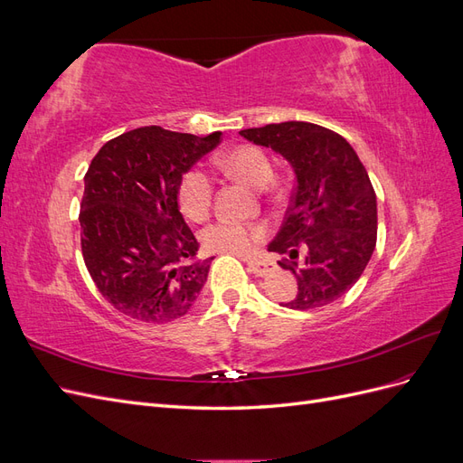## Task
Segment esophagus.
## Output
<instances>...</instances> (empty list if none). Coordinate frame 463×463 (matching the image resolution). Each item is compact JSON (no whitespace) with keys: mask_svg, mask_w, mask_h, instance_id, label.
I'll use <instances>...</instances> for the list:
<instances>
[{"mask_svg":"<svg viewBox=\"0 0 463 463\" xmlns=\"http://www.w3.org/2000/svg\"><path fill=\"white\" fill-rule=\"evenodd\" d=\"M249 270L253 272L255 276H269L270 272L276 270V264L272 260H257V259H250L249 262Z\"/></svg>","mask_w":463,"mask_h":463,"instance_id":"esophagus-1","label":"esophagus"}]
</instances>
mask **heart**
Listing matches in <instances>:
<instances>
[{"mask_svg":"<svg viewBox=\"0 0 463 463\" xmlns=\"http://www.w3.org/2000/svg\"><path fill=\"white\" fill-rule=\"evenodd\" d=\"M223 170L243 179L253 187H264L272 179V162L257 145H237L220 158ZM214 181L201 167H191L179 179L177 201L179 208L191 220H203L213 204ZM266 235L262 226L232 220H216L201 230V243L214 253L249 255Z\"/></svg>","mask_w":463,"mask_h":463,"instance_id":"heart-1","label":"heart"}]
</instances>
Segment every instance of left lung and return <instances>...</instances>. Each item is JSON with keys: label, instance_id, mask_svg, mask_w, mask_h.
Returning a JSON list of instances; mask_svg holds the SVG:
<instances>
[{"label": "left lung", "instance_id": "1", "mask_svg": "<svg viewBox=\"0 0 463 463\" xmlns=\"http://www.w3.org/2000/svg\"><path fill=\"white\" fill-rule=\"evenodd\" d=\"M240 133L282 154L296 172L284 223L269 245L298 278L296 298L279 305L309 311L340 299L376 245V194L357 152L342 135L307 121Z\"/></svg>", "mask_w": 463, "mask_h": 463}]
</instances>
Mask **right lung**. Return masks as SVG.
<instances>
[{
	"instance_id": "right-lung-1",
	"label": "right lung",
	"mask_w": 463,
	"mask_h": 463,
	"mask_svg": "<svg viewBox=\"0 0 463 463\" xmlns=\"http://www.w3.org/2000/svg\"><path fill=\"white\" fill-rule=\"evenodd\" d=\"M220 137L150 125L111 138L92 158L80 249L98 291L119 313L164 325L197 299L213 257L194 260L199 241L179 213L177 185Z\"/></svg>"
}]
</instances>
